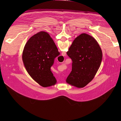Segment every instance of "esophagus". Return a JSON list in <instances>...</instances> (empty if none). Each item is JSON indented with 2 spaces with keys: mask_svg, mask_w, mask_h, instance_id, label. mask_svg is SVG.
I'll use <instances>...</instances> for the list:
<instances>
[{
  "mask_svg": "<svg viewBox=\"0 0 121 121\" xmlns=\"http://www.w3.org/2000/svg\"><path fill=\"white\" fill-rule=\"evenodd\" d=\"M62 56H66V53H65V52H62Z\"/></svg>",
  "mask_w": 121,
  "mask_h": 121,
  "instance_id": "1",
  "label": "esophagus"
}]
</instances>
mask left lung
<instances>
[{"label": "left lung", "instance_id": "1", "mask_svg": "<svg viewBox=\"0 0 121 121\" xmlns=\"http://www.w3.org/2000/svg\"><path fill=\"white\" fill-rule=\"evenodd\" d=\"M66 53L72 60V68L66 82L83 88L92 80L99 70L102 60L101 49L93 37L83 33L73 40Z\"/></svg>", "mask_w": 121, "mask_h": 121}]
</instances>
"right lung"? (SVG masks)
<instances>
[{
  "label": "right lung",
  "instance_id": "obj_1",
  "mask_svg": "<svg viewBox=\"0 0 121 121\" xmlns=\"http://www.w3.org/2000/svg\"><path fill=\"white\" fill-rule=\"evenodd\" d=\"M59 54L50 35L41 31L27 40L23 51L22 60L30 76L40 86L47 87L56 83L50 68Z\"/></svg>",
  "mask_w": 121,
  "mask_h": 121
}]
</instances>
